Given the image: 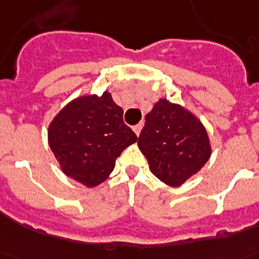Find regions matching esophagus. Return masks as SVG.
Instances as JSON below:
<instances>
[{
	"label": "esophagus",
	"mask_w": 259,
	"mask_h": 259,
	"mask_svg": "<svg viewBox=\"0 0 259 259\" xmlns=\"http://www.w3.org/2000/svg\"><path fill=\"white\" fill-rule=\"evenodd\" d=\"M141 129H143V122H141V123H139V124H136L135 127H133L136 136H140V133H141Z\"/></svg>",
	"instance_id": "obj_1"
}]
</instances>
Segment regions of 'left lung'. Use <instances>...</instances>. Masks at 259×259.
<instances>
[{"mask_svg": "<svg viewBox=\"0 0 259 259\" xmlns=\"http://www.w3.org/2000/svg\"><path fill=\"white\" fill-rule=\"evenodd\" d=\"M137 144L152 174L168 187L183 185L211 156L204 124L183 105L166 99H159L145 115Z\"/></svg>", "mask_w": 259, "mask_h": 259, "instance_id": "1", "label": "left lung"}]
</instances>
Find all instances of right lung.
I'll use <instances>...</instances> for the list:
<instances>
[{
	"label": "right lung",
	"mask_w": 259,
	"mask_h": 259,
	"mask_svg": "<svg viewBox=\"0 0 259 259\" xmlns=\"http://www.w3.org/2000/svg\"><path fill=\"white\" fill-rule=\"evenodd\" d=\"M136 141L108 91L71 100L48 127V143L61 171L88 188L104 183L116 158Z\"/></svg>",
	"instance_id": "1"
}]
</instances>
